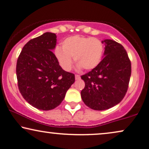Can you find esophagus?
Instances as JSON below:
<instances>
[{"label": "esophagus", "instance_id": "1", "mask_svg": "<svg viewBox=\"0 0 149 149\" xmlns=\"http://www.w3.org/2000/svg\"><path fill=\"white\" fill-rule=\"evenodd\" d=\"M81 79V77L79 76V75H78V74L75 75V79L79 80V79Z\"/></svg>", "mask_w": 149, "mask_h": 149}]
</instances>
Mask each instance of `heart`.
I'll return each mask as SVG.
<instances>
[{
  "instance_id": "obj_1",
  "label": "heart",
  "mask_w": 149,
  "mask_h": 149,
  "mask_svg": "<svg viewBox=\"0 0 149 149\" xmlns=\"http://www.w3.org/2000/svg\"><path fill=\"white\" fill-rule=\"evenodd\" d=\"M104 45L101 40L91 36L80 35L66 38L61 46L55 50V56L61 67L69 71L72 65V59L77 64L78 70L84 68L92 70L102 61Z\"/></svg>"
}]
</instances>
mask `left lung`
<instances>
[{"mask_svg":"<svg viewBox=\"0 0 149 149\" xmlns=\"http://www.w3.org/2000/svg\"><path fill=\"white\" fill-rule=\"evenodd\" d=\"M102 42L105 56L95 68L81 77L85 82L81 92L82 100L95 111L118 104L127 92L131 74V61L124 47L113 40Z\"/></svg>","mask_w":149,"mask_h":149,"instance_id":"left-lung-1","label":"left lung"}]
</instances>
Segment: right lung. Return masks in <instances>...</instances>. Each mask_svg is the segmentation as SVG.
Listing matches in <instances>:
<instances>
[{
	"label": "right lung",
	"mask_w": 149,
	"mask_h": 149,
	"mask_svg": "<svg viewBox=\"0 0 149 149\" xmlns=\"http://www.w3.org/2000/svg\"><path fill=\"white\" fill-rule=\"evenodd\" d=\"M56 44L54 33L32 38L24 45L16 63L20 93L30 105L42 111L60 105L75 81L74 74L63 70L52 52Z\"/></svg>",
	"instance_id": "1"
}]
</instances>
